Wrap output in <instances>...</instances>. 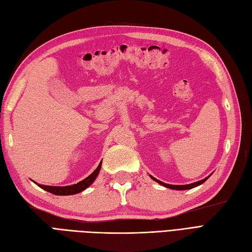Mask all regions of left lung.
<instances>
[{"mask_svg": "<svg viewBox=\"0 0 252 252\" xmlns=\"http://www.w3.org/2000/svg\"><path fill=\"white\" fill-rule=\"evenodd\" d=\"M151 178H153L155 181H157L158 183H160V185L164 186V187H166V188H168V189H193V188H195V187H198V186H200L201 183H203V182H205V181L209 178V177H207V178L202 179V180H200V181H197V182H194V183H189V185H185V186H173V185H167V183H164V182H162V181H160V180H158V179L154 178L153 176H151Z\"/></svg>", "mask_w": 252, "mask_h": 252, "instance_id": "1", "label": "left lung"}]
</instances>
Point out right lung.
I'll list each match as a JSON object with an SVG mask.
<instances>
[{
    "label": "right lung",
    "mask_w": 252,
    "mask_h": 252,
    "mask_svg": "<svg viewBox=\"0 0 252 252\" xmlns=\"http://www.w3.org/2000/svg\"><path fill=\"white\" fill-rule=\"evenodd\" d=\"M101 166V162L99 163V165L97 166V168L95 169V171L90 175L88 176L86 179L79 181L76 185H73V186H67V187H50V186H41V185H38L40 188L45 189V191L50 192L54 195H74V194H77L81 191H84L88 187H90L92 185V182L96 178L98 173H99V169Z\"/></svg>",
    "instance_id": "obj_1"
}]
</instances>
